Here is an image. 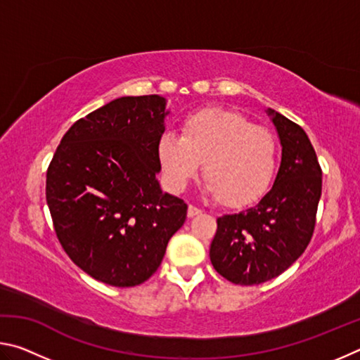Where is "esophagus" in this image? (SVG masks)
<instances>
[{
	"instance_id": "obj_1",
	"label": "esophagus",
	"mask_w": 360,
	"mask_h": 360,
	"mask_svg": "<svg viewBox=\"0 0 360 360\" xmlns=\"http://www.w3.org/2000/svg\"><path fill=\"white\" fill-rule=\"evenodd\" d=\"M198 214H202V210L197 208V206H193V205H188L187 216L188 217H195V216H198Z\"/></svg>"
}]
</instances>
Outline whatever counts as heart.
Instances as JSON below:
<instances>
[{"label": "heart", "instance_id": "1", "mask_svg": "<svg viewBox=\"0 0 360 360\" xmlns=\"http://www.w3.org/2000/svg\"><path fill=\"white\" fill-rule=\"evenodd\" d=\"M157 158L172 192H182L203 162V191L229 206L248 205L271 184L278 162L275 136L235 111L205 108L157 139Z\"/></svg>", "mask_w": 360, "mask_h": 360}]
</instances>
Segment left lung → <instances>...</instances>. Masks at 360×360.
I'll return each mask as SVG.
<instances>
[{"instance_id":"left-lung-1","label":"left lung","mask_w":360,"mask_h":360,"mask_svg":"<svg viewBox=\"0 0 360 360\" xmlns=\"http://www.w3.org/2000/svg\"><path fill=\"white\" fill-rule=\"evenodd\" d=\"M281 143V165L270 191L236 214L217 219L210 259L219 275L241 285L281 275L307 249L314 230L322 172L300 125L266 108Z\"/></svg>"}]
</instances>
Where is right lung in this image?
Instances as JSON below:
<instances>
[{
    "label": "right lung",
    "instance_id": "right-lung-1",
    "mask_svg": "<svg viewBox=\"0 0 360 360\" xmlns=\"http://www.w3.org/2000/svg\"><path fill=\"white\" fill-rule=\"evenodd\" d=\"M168 114L160 95L115 98L75 122L49 165L46 198L58 241L96 281L144 283L186 222L187 205L157 179Z\"/></svg>",
    "mask_w": 360,
    "mask_h": 360
}]
</instances>
